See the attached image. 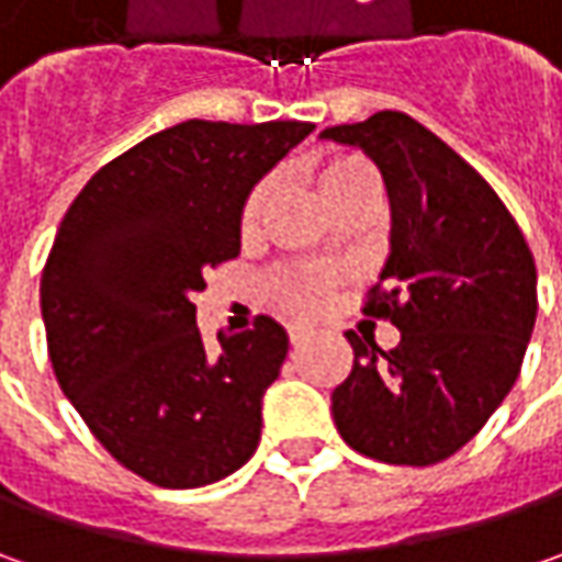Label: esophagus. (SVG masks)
Returning <instances> with one entry per match:
<instances>
[{
    "mask_svg": "<svg viewBox=\"0 0 562 562\" xmlns=\"http://www.w3.org/2000/svg\"><path fill=\"white\" fill-rule=\"evenodd\" d=\"M288 337H291V347L296 350V347H303V344L313 337V331H310V328H300V325H293V328H288Z\"/></svg>",
    "mask_w": 562,
    "mask_h": 562,
    "instance_id": "esophagus-1",
    "label": "esophagus"
}]
</instances>
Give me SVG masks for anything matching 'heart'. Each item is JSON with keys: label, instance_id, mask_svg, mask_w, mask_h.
I'll return each instance as SVG.
<instances>
[{"label": "heart", "instance_id": "heart-1", "mask_svg": "<svg viewBox=\"0 0 562 562\" xmlns=\"http://www.w3.org/2000/svg\"><path fill=\"white\" fill-rule=\"evenodd\" d=\"M313 184L318 190V196L325 203H337L340 196L353 193L359 187H375L378 175L372 165L359 156H331L325 162H318L313 168ZM274 178H262L259 184L252 187L240 209V234L244 237H256L262 231V222L269 215V205L274 200ZM331 278L318 274L313 269H288L274 278V296L281 300L284 310H291L293 315H315L322 313L331 300Z\"/></svg>", "mask_w": 562, "mask_h": 562}]
</instances>
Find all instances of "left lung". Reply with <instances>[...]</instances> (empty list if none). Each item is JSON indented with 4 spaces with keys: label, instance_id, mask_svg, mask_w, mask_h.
Returning <instances> with one entry per match:
<instances>
[{
    "label": "left lung",
    "instance_id": "left-lung-1",
    "mask_svg": "<svg viewBox=\"0 0 562 562\" xmlns=\"http://www.w3.org/2000/svg\"><path fill=\"white\" fill-rule=\"evenodd\" d=\"M359 146L391 196V256L362 313L400 344L353 347L331 394L340 438L391 465H435L469 443L516 384L538 315L535 256L494 187L403 112L322 131Z\"/></svg>",
    "mask_w": 562,
    "mask_h": 562
}]
</instances>
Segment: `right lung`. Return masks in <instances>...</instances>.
<instances>
[{"instance_id":"obj_1","label":"right lung","mask_w":562,"mask_h":562,"mask_svg":"<svg viewBox=\"0 0 562 562\" xmlns=\"http://www.w3.org/2000/svg\"><path fill=\"white\" fill-rule=\"evenodd\" d=\"M310 134V121H181L102 165L58 225L40 278L55 378L153 485H212L259 447L288 335L259 315L205 350L193 293L240 252L252 184Z\"/></svg>"}]
</instances>
